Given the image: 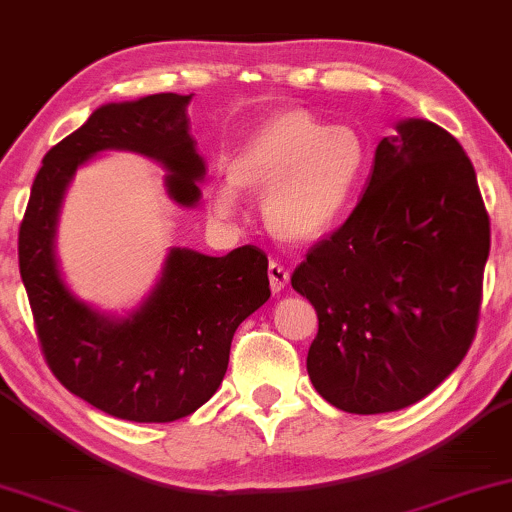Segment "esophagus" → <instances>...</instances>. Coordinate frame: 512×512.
<instances>
[{
    "label": "esophagus",
    "instance_id": "1",
    "mask_svg": "<svg viewBox=\"0 0 512 512\" xmlns=\"http://www.w3.org/2000/svg\"><path fill=\"white\" fill-rule=\"evenodd\" d=\"M288 283H290V271L285 269L283 264L271 262V264H269V285H271V292H281Z\"/></svg>",
    "mask_w": 512,
    "mask_h": 512
}]
</instances>
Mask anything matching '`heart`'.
Masks as SVG:
<instances>
[{
	"label": "heart",
	"instance_id": "b5f03b06",
	"mask_svg": "<svg viewBox=\"0 0 512 512\" xmlns=\"http://www.w3.org/2000/svg\"><path fill=\"white\" fill-rule=\"evenodd\" d=\"M372 168V147L358 128L327 126L302 107L271 114L231 156L229 182L210 192V210L231 217L241 192L264 196L269 234L313 245L337 231L356 206Z\"/></svg>",
	"mask_w": 512,
	"mask_h": 512
}]
</instances>
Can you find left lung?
I'll use <instances>...</instances> for the list:
<instances>
[{
    "label": "left lung",
    "mask_w": 512,
    "mask_h": 512,
    "mask_svg": "<svg viewBox=\"0 0 512 512\" xmlns=\"http://www.w3.org/2000/svg\"><path fill=\"white\" fill-rule=\"evenodd\" d=\"M487 257L489 215L463 147L433 121H398L349 220L292 274L318 313L313 388L351 414L426 398L473 344Z\"/></svg>",
    "instance_id": "left-lung-1"
}]
</instances>
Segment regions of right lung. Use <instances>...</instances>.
Instances as JSON below:
<instances>
[{"mask_svg":"<svg viewBox=\"0 0 512 512\" xmlns=\"http://www.w3.org/2000/svg\"><path fill=\"white\" fill-rule=\"evenodd\" d=\"M189 100L156 93L95 109L46 152L18 231L20 278L51 372L86 403L138 424H168L208 403L227 372L236 327L271 297L269 260L255 245L224 257L170 248L152 292L124 318L81 302L60 276V206L77 168L100 152L159 161L170 199L199 203L206 163L189 135Z\"/></svg>","mask_w":512,"mask_h":512,"instance_id":"add662e5","label":"right lung"}]
</instances>
